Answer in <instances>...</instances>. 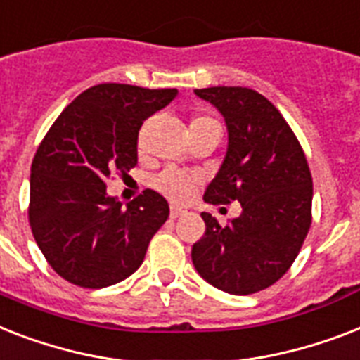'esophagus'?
<instances>
[{
  "label": "esophagus",
  "instance_id": "34e87169",
  "mask_svg": "<svg viewBox=\"0 0 360 360\" xmlns=\"http://www.w3.org/2000/svg\"><path fill=\"white\" fill-rule=\"evenodd\" d=\"M186 214V210L180 208V206H171V212H169V215H171V219H176V217H180V215Z\"/></svg>",
  "mask_w": 360,
  "mask_h": 360
}]
</instances>
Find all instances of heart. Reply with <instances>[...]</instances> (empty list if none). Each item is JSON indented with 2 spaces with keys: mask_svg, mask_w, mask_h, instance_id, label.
Wrapping results in <instances>:
<instances>
[{
  "mask_svg": "<svg viewBox=\"0 0 360 360\" xmlns=\"http://www.w3.org/2000/svg\"><path fill=\"white\" fill-rule=\"evenodd\" d=\"M206 120H214L210 119V117H202V115H198V117H193L191 120V124H198V122H206ZM143 141H145V128L139 131V137H137V145L139 148L143 146ZM195 176L193 174H189L186 171H180V169H165V171L158 172L156 176L152 178V186L160 191V193L165 195L167 198H171V200H186L189 198L191 191L195 188Z\"/></svg>",
  "mask_w": 360,
  "mask_h": 360,
  "instance_id": "obj_1",
  "label": "heart"
}]
</instances>
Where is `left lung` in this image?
<instances>
[{"instance_id":"left-lung-1","label":"left lung","mask_w":360,"mask_h":360,"mask_svg":"<svg viewBox=\"0 0 360 360\" xmlns=\"http://www.w3.org/2000/svg\"><path fill=\"white\" fill-rule=\"evenodd\" d=\"M219 109L229 150L204 193L212 204H241V215L206 230L191 249L198 275L234 295L269 288L297 258L312 225V174L294 130L266 96L249 87L197 89Z\"/></svg>"}]
</instances>
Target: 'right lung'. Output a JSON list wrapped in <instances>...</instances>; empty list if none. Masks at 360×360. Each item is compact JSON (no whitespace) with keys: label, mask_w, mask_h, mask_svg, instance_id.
<instances>
[{"label":"right lung","mask_w":360,"mask_h":360,"mask_svg":"<svg viewBox=\"0 0 360 360\" xmlns=\"http://www.w3.org/2000/svg\"><path fill=\"white\" fill-rule=\"evenodd\" d=\"M176 89L100 83L68 103L40 141L31 163L30 226L53 271L82 288H105L143 264L169 204L145 189L122 208L108 197L115 172L137 163L143 120Z\"/></svg>","instance_id":"obj_1"}]
</instances>
